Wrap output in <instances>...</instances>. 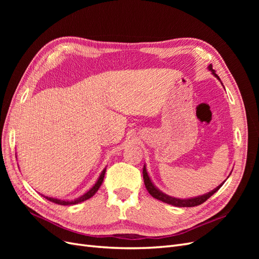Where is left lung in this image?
<instances>
[{
	"instance_id": "8db88e82",
	"label": "left lung",
	"mask_w": 259,
	"mask_h": 259,
	"mask_svg": "<svg viewBox=\"0 0 259 259\" xmlns=\"http://www.w3.org/2000/svg\"><path fill=\"white\" fill-rule=\"evenodd\" d=\"M208 69L211 71V73H213L218 80L219 76L215 73V71L213 70V67H211V65L208 66ZM143 174H144V183H145V186L147 188L148 192L150 193L152 197L156 200H160L164 203H167V204H170V205H174V206H178V207H192V206H197V205H200L202 204V203H204L208 198H210L211 195H213L216 191L219 190V188H221L223 184L219 185L217 188H215L214 190H211L210 192L206 193V194H203V195H200V197H197V198H191V199H177V198H173V197H169V195L163 193L162 191H160L158 188H156L152 182L151 179L149 178V175L147 173V169H146V166H144V169H143Z\"/></svg>"
}]
</instances>
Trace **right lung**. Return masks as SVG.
Returning <instances> with one entry per match:
<instances>
[{"label":"right lung","mask_w":259,"mask_h":259,"mask_svg":"<svg viewBox=\"0 0 259 259\" xmlns=\"http://www.w3.org/2000/svg\"><path fill=\"white\" fill-rule=\"evenodd\" d=\"M105 174H106V168H105L103 171H101V174H100V176H99L98 180L96 182V184L94 185V187L92 188V189H91V190H89V191L86 192L85 194H83L82 197L77 198V199H76V200H74V201H64V200H58V199L49 198V197H45V198L48 199L49 201L54 202V203H56V204H59V205H71V204H77V203L83 202V201H85V200H89L90 198H92L93 195L95 194V193L98 191L99 187L101 186V184H103V182H104Z\"/></svg>","instance_id":"1"}]
</instances>
